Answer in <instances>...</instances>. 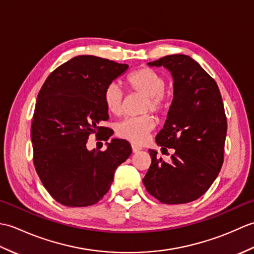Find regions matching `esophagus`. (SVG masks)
Masks as SVG:
<instances>
[{
    "label": "esophagus",
    "mask_w": 254,
    "mask_h": 254,
    "mask_svg": "<svg viewBox=\"0 0 254 254\" xmlns=\"http://www.w3.org/2000/svg\"><path fill=\"white\" fill-rule=\"evenodd\" d=\"M139 150H141V147L136 146V145H134V144H132V152H133V153H138Z\"/></svg>",
    "instance_id": "34e87169"
}]
</instances>
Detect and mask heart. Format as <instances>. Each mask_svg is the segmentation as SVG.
<instances>
[{"label":"heart","mask_w":254,"mask_h":254,"mask_svg":"<svg viewBox=\"0 0 254 254\" xmlns=\"http://www.w3.org/2000/svg\"><path fill=\"white\" fill-rule=\"evenodd\" d=\"M127 86L131 90L145 96L142 112H153L163 115L169 107L168 96L165 94L166 79L163 75L149 67H142L132 72L127 77ZM102 100L107 111L113 116H120L123 111L124 95L117 83L108 84ZM154 128V120L147 115L138 118H128L118 124L117 134L119 137L141 145L146 142L148 134Z\"/></svg>","instance_id":"obj_1"}]
</instances>
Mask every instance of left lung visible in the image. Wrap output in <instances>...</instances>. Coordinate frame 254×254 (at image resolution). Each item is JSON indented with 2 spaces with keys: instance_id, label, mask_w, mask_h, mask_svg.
Masks as SVG:
<instances>
[{
  "instance_id": "1",
  "label": "left lung",
  "mask_w": 254,
  "mask_h": 254,
  "mask_svg": "<svg viewBox=\"0 0 254 254\" xmlns=\"http://www.w3.org/2000/svg\"><path fill=\"white\" fill-rule=\"evenodd\" d=\"M147 64L166 67L174 78V99L156 143L176 152L165 161L149 149L152 164L143 183L164 204L192 202L208 190L224 163L227 119L222 96L214 78L189 56Z\"/></svg>"
}]
</instances>
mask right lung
I'll use <instances>...</instances> for the list:
<instances>
[{"label":"right lung","instance_id":"1","mask_svg":"<svg viewBox=\"0 0 254 254\" xmlns=\"http://www.w3.org/2000/svg\"><path fill=\"white\" fill-rule=\"evenodd\" d=\"M127 67L94 56L75 57L56 68L38 94L31 123L34 165L47 191L62 205L96 204L132 153L120 138L107 143L105 152L86 147L90 134L102 141L113 134L99 126L109 119L102 93Z\"/></svg>","mask_w":254,"mask_h":254}]
</instances>
